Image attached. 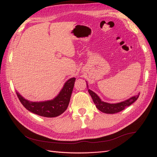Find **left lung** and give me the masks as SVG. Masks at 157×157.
<instances>
[{
  "instance_id": "obj_1",
  "label": "left lung",
  "mask_w": 157,
  "mask_h": 157,
  "mask_svg": "<svg viewBox=\"0 0 157 157\" xmlns=\"http://www.w3.org/2000/svg\"><path fill=\"white\" fill-rule=\"evenodd\" d=\"M88 92L93 100V102H94L96 108L101 112L108 113V114H114V113L121 111L127 106H129L133 104L139 97V94H138L137 96H133V97L126 100L125 101L115 103V104H110V103L102 101L101 98L98 97V96L90 90L88 89Z\"/></svg>"
}]
</instances>
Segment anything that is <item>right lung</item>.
Instances as JSON below:
<instances>
[{
	"instance_id": "1",
	"label": "right lung",
	"mask_w": 157,
	"mask_h": 157,
	"mask_svg": "<svg viewBox=\"0 0 157 157\" xmlns=\"http://www.w3.org/2000/svg\"><path fill=\"white\" fill-rule=\"evenodd\" d=\"M75 82V78L68 79L57 96L51 101L31 102L22 97L18 92L16 93L20 102L29 111L45 117H55L61 115L67 109Z\"/></svg>"
}]
</instances>
